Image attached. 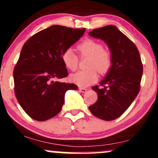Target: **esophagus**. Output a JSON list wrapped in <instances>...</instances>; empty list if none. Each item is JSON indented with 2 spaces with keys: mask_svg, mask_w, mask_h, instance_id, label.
Listing matches in <instances>:
<instances>
[{
  "mask_svg": "<svg viewBox=\"0 0 158 158\" xmlns=\"http://www.w3.org/2000/svg\"><path fill=\"white\" fill-rule=\"evenodd\" d=\"M79 91H80V92H82V93H85V92H87V89H85V88L79 87Z\"/></svg>",
  "mask_w": 158,
  "mask_h": 158,
  "instance_id": "34e87169",
  "label": "esophagus"
}]
</instances>
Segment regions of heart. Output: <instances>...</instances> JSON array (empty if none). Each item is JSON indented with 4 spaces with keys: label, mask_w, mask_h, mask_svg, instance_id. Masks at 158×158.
I'll use <instances>...</instances> for the list:
<instances>
[{
    "label": "heart",
    "mask_w": 158,
    "mask_h": 158,
    "mask_svg": "<svg viewBox=\"0 0 158 158\" xmlns=\"http://www.w3.org/2000/svg\"><path fill=\"white\" fill-rule=\"evenodd\" d=\"M81 55L89 57L87 64L89 69L72 74L69 80L80 87H86L94 83L98 79V73H107L112 64V57L109 51L104 49L103 44L94 39H86L77 46ZM61 60L67 69L74 71L77 69L78 57L73 51L68 48L63 52Z\"/></svg>",
    "instance_id": "heart-1"
}]
</instances>
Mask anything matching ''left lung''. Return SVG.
Here are the masks:
<instances>
[{
	"label": "left lung",
	"instance_id": "1",
	"mask_svg": "<svg viewBox=\"0 0 158 158\" xmlns=\"http://www.w3.org/2000/svg\"><path fill=\"white\" fill-rule=\"evenodd\" d=\"M89 35L104 41L112 57L110 69L100 82L104 87H92L98 101L89 109L98 118L114 120L127 110L140 90L143 73L140 54L135 44L115 26L95 29Z\"/></svg>",
	"mask_w": 158,
	"mask_h": 158
}]
</instances>
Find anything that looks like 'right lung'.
I'll use <instances>...</instances> for the list:
<instances>
[{
  "mask_svg": "<svg viewBox=\"0 0 158 158\" xmlns=\"http://www.w3.org/2000/svg\"><path fill=\"white\" fill-rule=\"evenodd\" d=\"M85 29L54 25L26 41L13 70L14 92L23 110L33 119L44 121L62 109L64 96L73 83L58 82L68 76L61 60L63 52L83 35Z\"/></svg>",
  "mask_w": 158,
  "mask_h": 158,
  "instance_id": "add662e5",
  "label": "right lung"
}]
</instances>
